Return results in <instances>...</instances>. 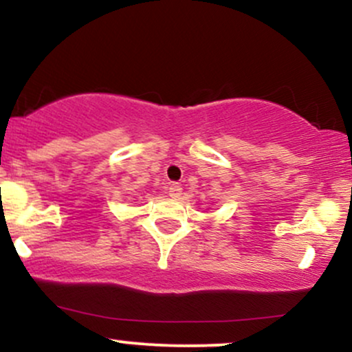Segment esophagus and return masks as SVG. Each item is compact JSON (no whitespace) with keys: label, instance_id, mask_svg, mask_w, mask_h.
<instances>
[{"label":"esophagus","instance_id":"34e87169","mask_svg":"<svg viewBox=\"0 0 352 352\" xmlns=\"http://www.w3.org/2000/svg\"><path fill=\"white\" fill-rule=\"evenodd\" d=\"M180 195H182V187L179 184H172L170 187H168V197H170V199H173V200H177V199H180Z\"/></svg>","mask_w":352,"mask_h":352}]
</instances>
